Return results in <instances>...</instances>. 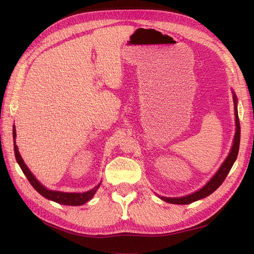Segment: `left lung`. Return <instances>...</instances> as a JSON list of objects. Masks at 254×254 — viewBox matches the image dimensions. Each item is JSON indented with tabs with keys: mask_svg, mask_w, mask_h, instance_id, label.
<instances>
[{
	"mask_svg": "<svg viewBox=\"0 0 254 254\" xmlns=\"http://www.w3.org/2000/svg\"><path fill=\"white\" fill-rule=\"evenodd\" d=\"M237 99L234 94V109H235V123H236V132L234 136V141H233V146L231 148V151H230L229 156L227 157L226 161L218 172L216 173L213 178L207 182L206 186H204L201 190H199L198 191H195V193L184 196V197H179V198H167V197H160L161 199H163L164 201L174 203V204H189L194 202L196 200H199V199L204 198L206 196L211 195L214 190H216L220 186L221 183L225 181L226 177L228 176L230 170H231L235 160L238 155V149H240V141H241V126H240V119H238V113H237Z\"/></svg>",
	"mask_w": 254,
	"mask_h": 254,
	"instance_id": "left-lung-1",
	"label": "left lung"
}]
</instances>
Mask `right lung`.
Listing matches in <instances>:
<instances>
[{"label":"right lung","mask_w":254,"mask_h":254,"mask_svg":"<svg viewBox=\"0 0 254 254\" xmlns=\"http://www.w3.org/2000/svg\"><path fill=\"white\" fill-rule=\"evenodd\" d=\"M12 135H13V143H14L13 144L14 145V156H16L17 162L19 163L22 172L24 173V175L26 176V178L28 179L29 183L32 184L33 188L40 195H42L47 199H50V200H53V201H55L60 204H65V205H81L83 203H86L87 201H89L90 199L94 196L97 189L99 188V186H101V183H99L98 186L95 187L94 189H92L91 190L86 191V193H64V191L50 190L48 189H45L43 186H41V183L35 178V176L32 174V172L28 170V167L26 166L24 161H23V159L20 156V152H19L18 147L16 145V128H14V126L12 128Z\"/></svg>","instance_id":"1"}]
</instances>
